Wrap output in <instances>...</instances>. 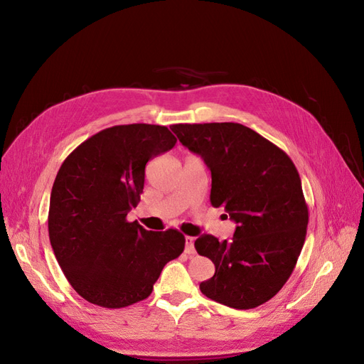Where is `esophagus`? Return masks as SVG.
I'll return each mask as SVG.
<instances>
[{
	"mask_svg": "<svg viewBox=\"0 0 364 364\" xmlns=\"http://www.w3.org/2000/svg\"><path fill=\"white\" fill-rule=\"evenodd\" d=\"M185 253H188V255H194V253H196L194 238L193 237H185Z\"/></svg>",
	"mask_w": 364,
	"mask_h": 364,
	"instance_id": "34e87169",
	"label": "esophagus"
}]
</instances>
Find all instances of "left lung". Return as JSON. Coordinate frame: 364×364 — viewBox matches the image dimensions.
Instances as JSON below:
<instances>
[{"label": "left lung", "mask_w": 364, "mask_h": 364, "mask_svg": "<svg viewBox=\"0 0 364 364\" xmlns=\"http://www.w3.org/2000/svg\"><path fill=\"white\" fill-rule=\"evenodd\" d=\"M171 130L211 170V196L237 223L230 240H196L215 273L200 291L218 304L250 310L287 282L306 235L308 206L287 153L238 123L173 124Z\"/></svg>", "instance_id": "left-lung-1"}]
</instances>
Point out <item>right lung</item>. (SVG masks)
I'll list each match as a JSON object with an SVG mask.
<instances>
[{"label":"right lung","mask_w":364,"mask_h":364,"mask_svg":"<svg viewBox=\"0 0 364 364\" xmlns=\"http://www.w3.org/2000/svg\"><path fill=\"white\" fill-rule=\"evenodd\" d=\"M176 141L165 126H114L83 141L60 165L50 197V243L87 302L123 308L147 299L165 264L183 252L178 229L153 232L126 218L144 190L146 164Z\"/></svg>","instance_id":"obj_1"}]
</instances>
